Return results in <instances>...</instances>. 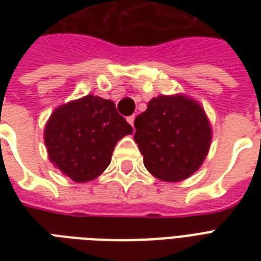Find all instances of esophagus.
<instances>
[{"label": "esophagus", "mask_w": 261, "mask_h": 261, "mask_svg": "<svg viewBox=\"0 0 261 261\" xmlns=\"http://www.w3.org/2000/svg\"><path fill=\"white\" fill-rule=\"evenodd\" d=\"M134 120H135V115H131V116H128V118H127V122L130 123L131 126H134Z\"/></svg>", "instance_id": "obj_1"}]
</instances>
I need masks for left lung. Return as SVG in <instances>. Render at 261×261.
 <instances>
[{"instance_id": "1", "label": "left lung", "mask_w": 261, "mask_h": 261, "mask_svg": "<svg viewBox=\"0 0 261 261\" xmlns=\"http://www.w3.org/2000/svg\"><path fill=\"white\" fill-rule=\"evenodd\" d=\"M135 142L143 164L163 181H180L196 172L206 159L211 127L202 107L191 98L159 96L134 120Z\"/></svg>"}]
</instances>
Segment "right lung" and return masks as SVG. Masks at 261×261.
<instances>
[{"mask_svg": "<svg viewBox=\"0 0 261 261\" xmlns=\"http://www.w3.org/2000/svg\"><path fill=\"white\" fill-rule=\"evenodd\" d=\"M133 127L115 102L88 94L53 112L44 130L48 157L75 182L90 181L106 171L119 139Z\"/></svg>", "mask_w": 261, "mask_h": 261, "instance_id": "right-lung-1", "label": "right lung"}]
</instances>
